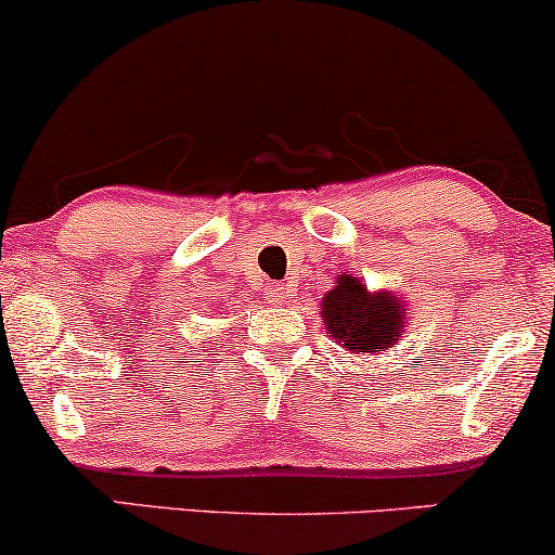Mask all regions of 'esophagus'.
Segmentation results:
<instances>
[{"label":"esophagus","mask_w":555,"mask_h":555,"mask_svg":"<svg viewBox=\"0 0 555 555\" xmlns=\"http://www.w3.org/2000/svg\"><path fill=\"white\" fill-rule=\"evenodd\" d=\"M262 296H264L267 304L278 306V304H283L285 296H288V288H285V285H267Z\"/></svg>","instance_id":"1"}]
</instances>
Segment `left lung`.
<instances>
[{
	"instance_id": "obj_1",
	"label": "left lung",
	"mask_w": 555,
	"mask_h": 555,
	"mask_svg": "<svg viewBox=\"0 0 555 555\" xmlns=\"http://www.w3.org/2000/svg\"><path fill=\"white\" fill-rule=\"evenodd\" d=\"M330 337L354 354L386 352L401 337L406 309L388 293H367L358 280L341 275L321 300Z\"/></svg>"
}]
</instances>
